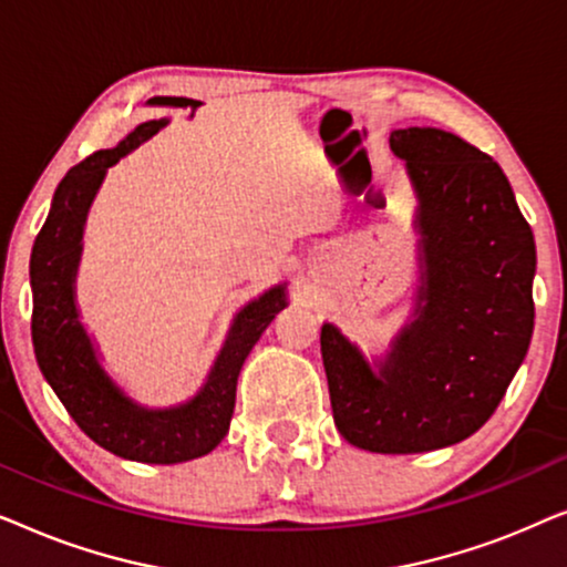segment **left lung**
<instances>
[{
    "label": "left lung",
    "instance_id": "obj_1",
    "mask_svg": "<svg viewBox=\"0 0 567 567\" xmlns=\"http://www.w3.org/2000/svg\"><path fill=\"white\" fill-rule=\"evenodd\" d=\"M390 150L417 200L413 315L371 359L332 322L320 346L340 436L417 454L460 444L498 408L529 351L537 250L485 152L431 126L392 131Z\"/></svg>",
    "mask_w": 567,
    "mask_h": 567
}]
</instances>
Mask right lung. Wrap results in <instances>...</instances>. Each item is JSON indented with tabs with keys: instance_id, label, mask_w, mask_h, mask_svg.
Returning a JSON list of instances; mask_svg holds the SVG:
<instances>
[{
	"instance_id": "obj_1",
	"label": "right lung",
	"mask_w": 567,
	"mask_h": 567,
	"mask_svg": "<svg viewBox=\"0 0 567 567\" xmlns=\"http://www.w3.org/2000/svg\"><path fill=\"white\" fill-rule=\"evenodd\" d=\"M169 118L146 121L113 150H100L72 167L53 193L49 219L30 255L33 289V348L45 382L74 423L121 460L177 464L214 452L227 436L235 413L237 377L274 317L289 305L286 284L270 286L247 301L208 369L204 384L185 402L150 408L131 398L103 367L95 338L76 307V270L84 224L107 169L165 128Z\"/></svg>"
}]
</instances>
